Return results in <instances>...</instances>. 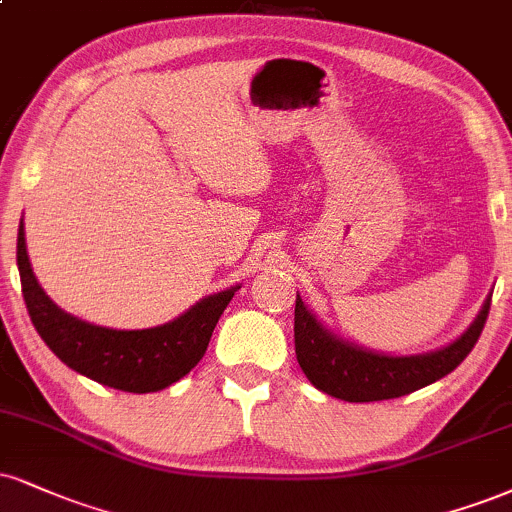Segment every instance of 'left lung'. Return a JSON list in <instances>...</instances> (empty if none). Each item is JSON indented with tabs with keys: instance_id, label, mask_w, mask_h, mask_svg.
Segmentation results:
<instances>
[{
	"instance_id": "8db88e82",
	"label": "left lung",
	"mask_w": 512,
	"mask_h": 512,
	"mask_svg": "<svg viewBox=\"0 0 512 512\" xmlns=\"http://www.w3.org/2000/svg\"><path fill=\"white\" fill-rule=\"evenodd\" d=\"M491 310V295L470 329L451 346L427 355L389 357L367 353L326 334L317 319L305 310L300 295L295 298V355L307 379L319 391L348 400V403H369V400H389L434 384L451 374L482 336Z\"/></svg>"
}]
</instances>
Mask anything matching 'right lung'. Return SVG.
<instances>
[{
    "mask_svg": "<svg viewBox=\"0 0 512 512\" xmlns=\"http://www.w3.org/2000/svg\"><path fill=\"white\" fill-rule=\"evenodd\" d=\"M16 262L30 322L64 365L92 381L128 393L162 391L202 360L214 326L236 288L200 300L174 322L143 331L104 329L66 315L47 298L26 252L23 221L18 226Z\"/></svg>",
    "mask_w": 512,
    "mask_h": 512,
    "instance_id": "obj_1",
    "label": "right lung"
}]
</instances>
